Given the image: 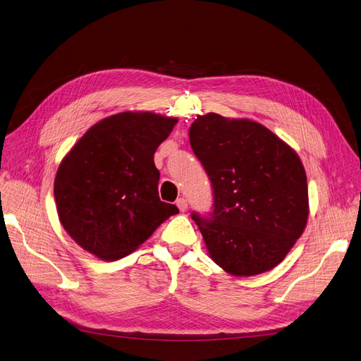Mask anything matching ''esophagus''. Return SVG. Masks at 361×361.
Listing matches in <instances>:
<instances>
[{
    "mask_svg": "<svg viewBox=\"0 0 361 361\" xmlns=\"http://www.w3.org/2000/svg\"><path fill=\"white\" fill-rule=\"evenodd\" d=\"M176 205H178V209H179L182 213H185V212L188 210V201H186L185 198H178Z\"/></svg>",
    "mask_w": 361,
    "mask_h": 361,
    "instance_id": "1",
    "label": "esophagus"
}]
</instances>
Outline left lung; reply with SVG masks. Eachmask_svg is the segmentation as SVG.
<instances>
[{
	"mask_svg": "<svg viewBox=\"0 0 361 361\" xmlns=\"http://www.w3.org/2000/svg\"><path fill=\"white\" fill-rule=\"evenodd\" d=\"M190 142L212 182V213L191 217L213 262L233 276L278 266L308 216L297 152L260 123L216 113L195 118Z\"/></svg>",
	"mask_w": 361,
	"mask_h": 361,
	"instance_id": "left-lung-1",
	"label": "left lung"
}]
</instances>
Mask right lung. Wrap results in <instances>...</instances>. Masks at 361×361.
<instances>
[{
	"label": "right lung",
	"instance_id": "1",
	"mask_svg": "<svg viewBox=\"0 0 361 361\" xmlns=\"http://www.w3.org/2000/svg\"><path fill=\"white\" fill-rule=\"evenodd\" d=\"M178 123L154 113H118L94 125L61 161L54 197L63 228L101 260L133 252L179 213L159 197L154 152Z\"/></svg>",
	"mask_w": 361,
	"mask_h": 361
}]
</instances>
